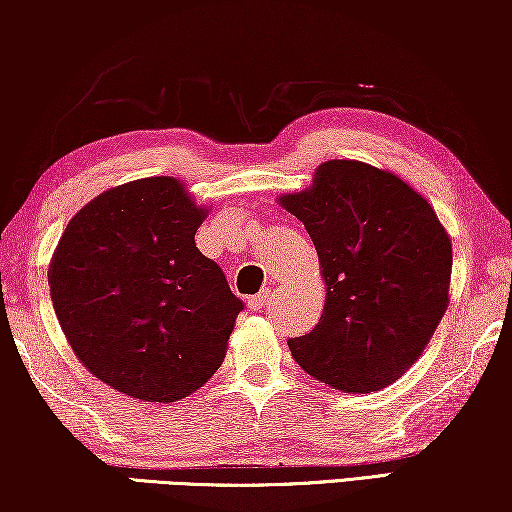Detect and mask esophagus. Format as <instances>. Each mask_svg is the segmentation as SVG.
<instances>
[{
	"instance_id": "esophagus-1",
	"label": "esophagus",
	"mask_w": 512,
	"mask_h": 512,
	"mask_svg": "<svg viewBox=\"0 0 512 512\" xmlns=\"http://www.w3.org/2000/svg\"><path fill=\"white\" fill-rule=\"evenodd\" d=\"M268 303H270V293L261 291V293H256V296L249 298V310L251 312H261Z\"/></svg>"
}]
</instances>
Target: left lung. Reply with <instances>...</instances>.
<instances>
[{
  "label": "left lung",
  "instance_id": "8db88e82",
  "mask_svg": "<svg viewBox=\"0 0 512 512\" xmlns=\"http://www.w3.org/2000/svg\"><path fill=\"white\" fill-rule=\"evenodd\" d=\"M319 254V324L289 340L307 375L370 394L396 382L447 310L452 242L433 207L403 179L359 160H326L307 191L279 198Z\"/></svg>",
  "mask_w": 512,
  "mask_h": 512
}]
</instances>
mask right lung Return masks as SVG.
Here are the masks:
<instances>
[{
  "label": "right lung",
  "mask_w": 512,
  "mask_h": 512,
  "mask_svg": "<svg viewBox=\"0 0 512 512\" xmlns=\"http://www.w3.org/2000/svg\"><path fill=\"white\" fill-rule=\"evenodd\" d=\"M205 216L177 179L149 177L97 195L60 237L48 284L62 333L125 396L174 403L226 359L244 303L195 247Z\"/></svg>",
  "instance_id": "right-lung-1"
}]
</instances>
